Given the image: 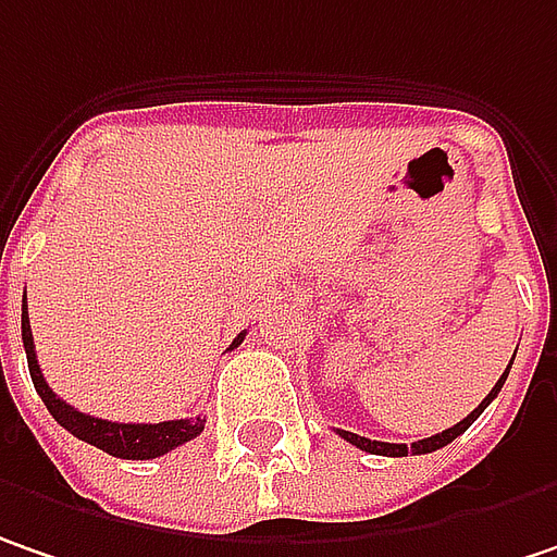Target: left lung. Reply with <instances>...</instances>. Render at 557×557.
<instances>
[{
    "label": "left lung",
    "instance_id": "8db88e82",
    "mask_svg": "<svg viewBox=\"0 0 557 557\" xmlns=\"http://www.w3.org/2000/svg\"><path fill=\"white\" fill-rule=\"evenodd\" d=\"M510 362H513V359H510ZM507 372H510V366H507ZM507 372H505V375H502V377H498V384L492 387V394H488V397H485V400H482V404H479V407H475L473 412H470V416L463 419V422H457L454 429H444L442 435H432V438H422V442L409 444V447H407V444L372 442V438H362V435H352V432H344V429H341V438H344V442H349V444H356V447H359V450H366V454H381V457H407V454H432V450H438V447H444V444H450V442H454V438H457V435H463V432H467V429L473 425L475 419L482 416V409L488 407V404H492V400L498 397V391H502V384H505V381H507Z\"/></svg>",
    "mask_w": 557,
    "mask_h": 557
}]
</instances>
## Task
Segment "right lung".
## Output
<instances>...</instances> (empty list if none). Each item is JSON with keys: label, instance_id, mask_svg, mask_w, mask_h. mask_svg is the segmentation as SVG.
<instances>
[{"label": "right lung", "instance_id": "1", "mask_svg": "<svg viewBox=\"0 0 557 557\" xmlns=\"http://www.w3.org/2000/svg\"><path fill=\"white\" fill-rule=\"evenodd\" d=\"M246 334H239L233 346L243 344ZM21 341H24V352H27V369H30V381L40 394V400L47 404L50 416L65 429L72 432L78 442L94 444L113 457L122 460H150V457H160V454H170L176 450L180 444L191 442L205 432V419L195 416V419H170V422H153V425H132V422H110V419H97V416H87L78 412L75 407H69L65 400L55 397L47 377L37 366V349H34V334H30V318H27V306L21 309ZM230 346V349H233Z\"/></svg>", "mask_w": 557, "mask_h": 557}]
</instances>
